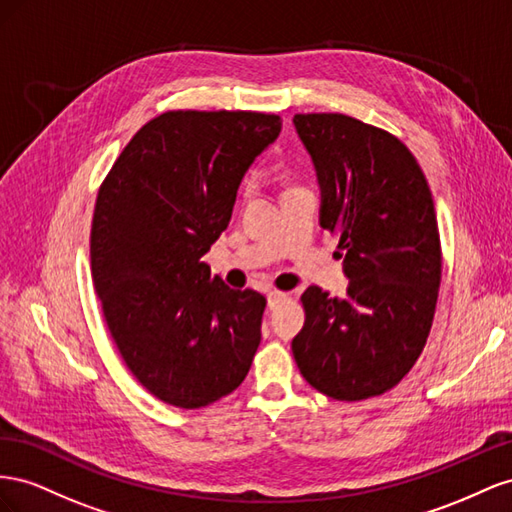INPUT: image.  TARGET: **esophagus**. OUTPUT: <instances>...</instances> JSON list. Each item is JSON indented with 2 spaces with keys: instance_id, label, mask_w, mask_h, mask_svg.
I'll return each mask as SVG.
<instances>
[{
  "instance_id": "obj_1",
  "label": "esophagus",
  "mask_w": 512,
  "mask_h": 512,
  "mask_svg": "<svg viewBox=\"0 0 512 512\" xmlns=\"http://www.w3.org/2000/svg\"><path fill=\"white\" fill-rule=\"evenodd\" d=\"M287 296L289 294H285V291H270V294H268V306H270V309H274V306H279L283 300H287Z\"/></svg>"
}]
</instances>
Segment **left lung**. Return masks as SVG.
<instances>
[{"mask_svg":"<svg viewBox=\"0 0 512 512\" xmlns=\"http://www.w3.org/2000/svg\"><path fill=\"white\" fill-rule=\"evenodd\" d=\"M317 171L319 225L339 236L345 298L311 285L291 341L302 377L337 401L397 386L427 343L442 279L433 197L414 154L343 113H298Z\"/></svg>","mask_w":512,"mask_h":512,"instance_id":"8db88e82","label":"left lung"}]
</instances>
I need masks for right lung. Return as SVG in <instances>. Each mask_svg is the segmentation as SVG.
Listing matches in <instances>:
<instances>
[{
    "label": "right lung",
    "mask_w": 512,
    "mask_h": 512,
    "mask_svg": "<svg viewBox=\"0 0 512 512\" xmlns=\"http://www.w3.org/2000/svg\"><path fill=\"white\" fill-rule=\"evenodd\" d=\"M281 124L257 111H167L137 130L98 191L90 257L102 315L130 373L169 405L206 407L251 369L266 298L227 287L203 255Z\"/></svg>",
    "instance_id": "obj_1"
}]
</instances>
